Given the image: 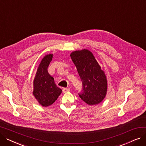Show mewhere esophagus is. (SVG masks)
Returning a JSON list of instances; mask_svg holds the SVG:
<instances>
[{"mask_svg":"<svg viewBox=\"0 0 146 146\" xmlns=\"http://www.w3.org/2000/svg\"><path fill=\"white\" fill-rule=\"evenodd\" d=\"M70 89L69 88H63V93H66V92H69L70 91Z\"/></svg>","mask_w":146,"mask_h":146,"instance_id":"obj_1","label":"esophagus"}]
</instances>
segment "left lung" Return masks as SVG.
Returning <instances> with one entry per match:
<instances>
[{
  "mask_svg": "<svg viewBox=\"0 0 146 146\" xmlns=\"http://www.w3.org/2000/svg\"><path fill=\"white\" fill-rule=\"evenodd\" d=\"M70 57L83 84L80 98L89 105L101 103L106 96L108 83L105 72L92 52L87 49L74 51Z\"/></svg>",
  "mask_w": 146,
  "mask_h": 146,
  "instance_id": "8db88e82",
  "label": "left lung"
}]
</instances>
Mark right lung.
I'll list each match as a JSON object with an SVG mask.
<instances>
[{
    "label": "right lung",
    "mask_w": 146,
    "mask_h": 146,
    "mask_svg": "<svg viewBox=\"0 0 146 146\" xmlns=\"http://www.w3.org/2000/svg\"><path fill=\"white\" fill-rule=\"evenodd\" d=\"M52 54L45 55L38 67L33 82V95L41 106L47 107L54 102L62 90L55 84L47 68L52 58Z\"/></svg>",
    "instance_id": "add662e5"
}]
</instances>
